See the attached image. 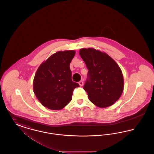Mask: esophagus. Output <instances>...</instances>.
I'll use <instances>...</instances> for the list:
<instances>
[{"instance_id": "obj_1", "label": "esophagus", "mask_w": 154, "mask_h": 154, "mask_svg": "<svg viewBox=\"0 0 154 154\" xmlns=\"http://www.w3.org/2000/svg\"><path fill=\"white\" fill-rule=\"evenodd\" d=\"M79 84L80 86L82 87V86L83 85V84H84V82H83V81H80L79 82Z\"/></svg>"}]
</instances>
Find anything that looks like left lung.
I'll return each instance as SVG.
<instances>
[{"instance_id":"1","label":"left lung","mask_w":154,"mask_h":154,"mask_svg":"<svg viewBox=\"0 0 154 154\" xmlns=\"http://www.w3.org/2000/svg\"><path fill=\"white\" fill-rule=\"evenodd\" d=\"M79 53L88 69L84 89L89 100L100 108L112 106L124 90V77L119 66L106 53L93 48H81Z\"/></svg>"}]
</instances>
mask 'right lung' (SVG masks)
Wrapping results in <instances>:
<instances>
[{"label": "right lung", "instance_id": "right-lung-1", "mask_svg": "<svg viewBox=\"0 0 154 154\" xmlns=\"http://www.w3.org/2000/svg\"><path fill=\"white\" fill-rule=\"evenodd\" d=\"M74 50L57 52L37 70L33 91L38 101L50 110H59L72 100L74 88L79 84L72 80L70 63Z\"/></svg>", "mask_w": 154, "mask_h": 154}]
</instances>
